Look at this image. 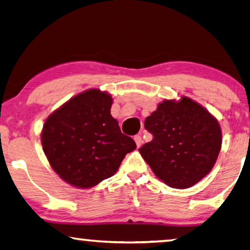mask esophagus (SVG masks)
I'll list each match as a JSON object with an SVG mask.
<instances>
[{"instance_id": "obj_1", "label": "esophagus", "mask_w": 250, "mask_h": 250, "mask_svg": "<svg viewBox=\"0 0 250 250\" xmlns=\"http://www.w3.org/2000/svg\"><path fill=\"white\" fill-rule=\"evenodd\" d=\"M133 139H135V141H136L137 147H140L141 144H143V138H141V136L140 135H137V136H135V138H133Z\"/></svg>"}]
</instances>
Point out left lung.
Listing matches in <instances>:
<instances>
[{"mask_svg": "<svg viewBox=\"0 0 250 250\" xmlns=\"http://www.w3.org/2000/svg\"><path fill=\"white\" fill-rule=\"evenodd\" d=\"M152 140L139 148L156 176L174 188H191L210 173L221 148V129L203 106L183 96L165 100L145 120Z\"/></svg>", "mask_w": 250, "mask_h": 250, "instance_id": "left-lung-1", "label": "left lung"}]
</instances>
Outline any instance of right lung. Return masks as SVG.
<instances>
[{
	"mask_svg": "<svg viewBox=\"0 0 250 250\" xmlns=\"http://www.w3.org/2000/svg\"><path fill=\"white\" fill-rule=\"evenodd\" d=\"M111 95L99 89L81 93L50 114L44 122L42 143L51 167L76 188L95 186L117 172L132 138L121 132L111 115Z\"/></svg>",
	"mask_w": 250,
	"mask_h": 250,
	"instance_id": "obj_1",
	"label": "right lung"
}]
</instances>
